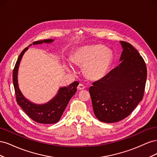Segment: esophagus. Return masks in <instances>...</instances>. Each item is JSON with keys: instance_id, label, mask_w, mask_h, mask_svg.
I'll list each match as a JSON object with an SVG mask.
<instances>
[{"instance_id": "esophagus-1", "label": "esophagus", "mask_w": 157, "mask_h": 157, "mask_svg": "<svg viewBox=\"0 0 157 157\" xmlns=\"http://www.w3.org/2000/svg\"><path fill=\"white\" fill-rule=\"evenodd\" d=\"M85 88V86H84L83 84H80L78 86H77V89L78 90H84Z\"/></svg>"}]
</instances>
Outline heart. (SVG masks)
I'll list each match as a JSON object with an SVG mask.
<instances>
[{"label": "heart", "mask_w": 157, "mask_h": 157, "mask_svg": "<svg viewBox=\"0 0 157 157\" xmlns=\"http://www.w3.org/2000/svg\"><path fill=\"white\" fill-rule=\"evenodd\" d=\"M112 60L111 52L99 44L83 46L76 50L71 57V62L83 67L84 75L94 80L101 79L106 75ZM66 69L69 72H75V68L71 63L67 64Z\"/></svg>", "instance_id": "b5f03b06"}]
</instances>
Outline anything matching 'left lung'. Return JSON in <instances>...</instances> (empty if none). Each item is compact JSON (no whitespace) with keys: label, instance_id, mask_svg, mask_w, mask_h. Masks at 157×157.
Masks as SVG:
<instances>
[{"label":"left lung","instance_id":"left-lung-1","mask_svg":"<svg viewBox=\"0 0 157 157\" xmlns=\"http://www.w3.org/2000/svg\"><path fill=\"white\" fill-rule=\"evenodd\" d=\"M120 64L89 88L94 115L113 123L127 117L142 100L147 79L144 59L132 45L120 41Z\"/></svg>","mask_w":157,"mask_h":157}]
</instances>
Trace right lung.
<instances>
[{
	"label": "right lung",
	"instance_id": "add662e5",
	"mask_svg": "<svg viewBox=\"0 0 157 157\" xmlns=\"http://www.w3.org/2000/svg\"><path fill=\"white\" fill-rule=\"evenodd\" d=\"M54 41V40L53 39H46L34 42L33 44H50ZM31 45L30 44L29 46ZM29 46L21 52L20 56L18 57L13 71V83L16 101L24 112L34 121L41 124H54L60 119L71 98L77 92V86L79 84V82L75 81L67 86L60 87L56 96L45 103L37 104L27 99L23 96L19 87L17 75L22 57L29 48Z\"/></svg>",
	"mask_w": 157,
	"mask_h": 157
}]
</instances>
